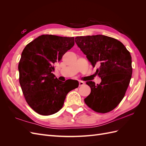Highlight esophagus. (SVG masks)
I'll return each instance as SVG.
<instances>
[{
	"mask_svg": "<svg viewBox=\"0 0 146 146\" xmlns=\"http://www.w3.org/2000/svg\"><path fill=\"white\" fill-rule=\"evenodd\" d=\"M84 83H84V82H82V81H79V86H81L83 85Z\"/></svg>",
	"mask_w": 146,
	"mask_h": 146,
	"instance_id": "esophagus-1",
	"label": "esophagus"
}]
</instances>
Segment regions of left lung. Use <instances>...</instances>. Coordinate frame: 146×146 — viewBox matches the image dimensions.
Here are the masks:
<instances>
[{
  "label": "left lung",
  "mask_w": 146,
  "mask_h": 146,
  "mask_svg": "<svg viewBox=\"0 0 146 146\" xmlns=\"http://www.w3.org/2000/svg\"><path fill=\"white\" fill-rule=\"evenodd\" d=\"M75 41L92 66H99L95 74L102 80L97 85L86 82L91 91L85 104L98 113L111 111L123 98L131 80L130 52L117 39L102 35L77 36Z\"/></svg>",
  "instance_id": "left-lung-1"
}]
</instances>
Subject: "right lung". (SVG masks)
I'll return each instance as SVG.
<instances>
[{"label": "right lung", "mask_w": 146, "mask_h": 146, "mask_svg": "<svg viewBox=\"0 0 146 146\" xmlns=\"http://www.w3.org/2000/svg\"><path fill=\"white\" fill-rule=\"evenodd\" d=\"M74 45V37L42 35L25 46L18 65L19 83L27 104L44 116L58 112L68 93L76 88H68L52 72L54 64Z\"/></svg>", "instance_id": "obj_1"}]
</instances>
